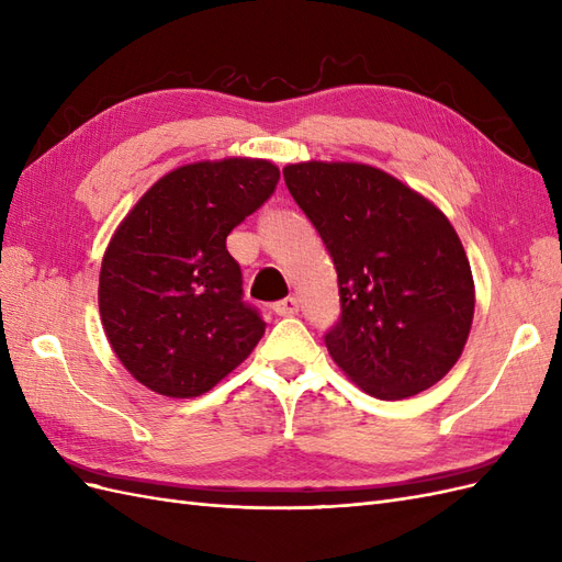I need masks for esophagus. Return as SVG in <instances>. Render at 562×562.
I'll return each instance as SVG.
<instances>
[{
	"mask_svg": "<svg viewBox=\"0 0 562 562\" xmlns=\"http://www.w3.org/2000/svg\"><path fill=\"white\" fill-rule=\"evenodd\" d=\"M271 310H274V314H279V316H295L300 312V302L295 297H285V300L274 302V307Z\"/></svg>",
	"mask_w": 562,
	"mask_h": 562,
	"instance_id": "obj_1",
	"label": "esophagus"
}]
</instances>
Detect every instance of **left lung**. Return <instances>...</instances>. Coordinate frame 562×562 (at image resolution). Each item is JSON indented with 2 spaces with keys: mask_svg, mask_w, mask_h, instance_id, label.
I'll return each instance as SVG.
<instances>
[{
  "mask_svg": "<svg viewBox=\"0 0 562 562\" xmlns=\"http://www.w3.org/2000/svg\"><path fill=\"white\" fill-rule=\"evenodd\" d=\"M283 178L337 269L342 314L326 347L339 370L382 401L443 380L475 307L471 265L443 211L368 164H288Z\"/></svg>",
  "mask_w": 562,
  "mask_h": 562,
  "instance_id": "8db88e82",
  "label": "left lung"
}]
</instances>
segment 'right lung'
<instances>
[{
	"instance_id": "add662e5",
	"label": "right lung",
	"mask_w": 562,
	"mask_h": 562,
	"mask_svg": "<svg viewBox=\"0 0 562 562\" xmlns=\"http://www.w3.org/2000/svg\"><path fill=\"white\" fill-rule=\"evenodd\" d=\"M267 159L196 161L159 178L116 227L98 307L116 359L143 386L194 398L241 366L265 321L241 300L227 234L277 190Z\"/></svg>"
}]
</instances>
